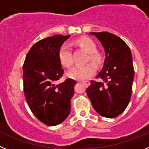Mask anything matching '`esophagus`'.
<instances>
[{"label":"esophagus","instance_id":"obj_1","mask_svg":"<svg viewBox=\"0 0 149 149\" xmlns=\"http://www.w3.org/2000/svg\"><path fill=\"white\" fill-rule=\"evenodd\" d=\"M81 83H82V84H84L86 87H88V85H90V81H82Z\"/></svg>","mask_w":149,"mask_h":149}]
</instances>
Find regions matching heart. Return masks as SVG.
I'll return each instance as SVG.
<instances>
[{"mask_svg":"<svg viewBox=\"0 0 149 149\" xmlns=\"http://www.w3.org/2000/svg\"><path fill=\"white\" fill-rule=\"evenodd\" d=\"M76 45L81 47L88 53V61H91L94 65L100 66L103 62V56L97 50V46L93 40L88 38H81L75 41ZM58 58L64 66L69 68L73 65V55L70 45L65 43L61 46L58 51ZM96 73V68L92 63L84 65H77L72 68L68 75L70 78L76 80H86Z\"/></svg>","mask_w":149,"mask_h":149,"instance_id":"1","label":"heart"}]
</instances>
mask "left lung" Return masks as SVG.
I'll use <instances>...</instances> for the list:
<instances>
[{"label": "left lung", "instance_id": "1", "mask_svg": "<svg viewBox=\"0 0 149 149\" xmlns=\"http://www.w3.org/2000/svg\"><path fill=\"white\" fill-rule=\"evenodd\" d=\"M91 34L100 40L106 57L102 69L96 77L103 81L91 80L87 95L99 114L116 117L127 108L132 93L134 70L131 50L116 35L108 32Z\"/></svg>", "mask_w": 149, "mask_h": 149}]
</instances>
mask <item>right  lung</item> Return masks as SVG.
Wrapping results in <instances>:
<instances>
[{
	"label": "right lung",
	"mask_w": 149,
	"mask_h": 149,
	"mask_svg": "<svg viewBox=\"0 0 149 149\" xmlns=\"http://www.w3.org/2000/svg\"><path fill=\"white\" fill-rule=\"evenodd\" d=\"M69 37L56 35L38 41L29 49L23 65L26 102L36 117L49 126L61 123L70 112L76 81L68 78L57 82L64 74L58 51Z\"/></svg>",
	"instance_id": "add662e5"
}]
</instances>
